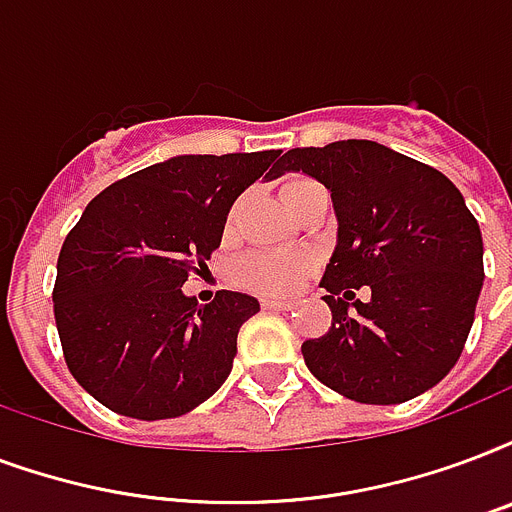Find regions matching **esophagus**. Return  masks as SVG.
Here are the masks:
<instances>
[{
    "mask_svg": "<svg viewBox=\"0 0 512 512\" xmlns=\"http://www.w3.org/2000/svg\"><path fill=\"white\" fill-rule=\"evenodd\" d=\"M263 308H271V311H290V308H295V300H290V298H263Z\"/></svg>",
    "mask_w": 512,
    "mask_h": 512,
    "instance_id": "34e87169",
    "label": "esophagus"
}]
</instances>
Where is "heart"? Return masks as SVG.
Wrapping results in <instances>:
<instances>
[{
	"instance_id": "heart-1",
	"label": "heart",
	"mask_w": 512,
	"mask_h": 512,
	"mask_svg": "<svg viewBox=\"0 0 512 512\" xmlns=\"http://www.w3.org/2000/svg\"><path fill=\"white\" fill-rule=\"evenodd\" d=\"M317 182L303 177H290L282 185V201L290 209L298 195L308 187H314ZM236 222V209L228 214V228H233ZM308 260L300 255H287V252H257V255L244 257L236 268V279L241 287H247L260 295H276V292H290L300 284V279L306 276Z\"/></svg>"
}]
</instances>
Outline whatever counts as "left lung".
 Instances as JSON below:
<instances>
[{"instance_id": "1", "label": "left lung", "mask_w": 512, "mask_h": 512, "mask_svg": "<svg viewBox=\"0 0 512 512\" xmlns=\"http://www.w3.org/2000/svg\"><path fill=\"white\" fill-rule=\"evenodd\" d=\"M330 190L338 244L322 276L333 327L300 346L308 370L354 403L395 405L454 368L483 287V239L446 174L368 139L284 152ZM368 286L362 304L353 292Z\"/></svg>"}]
</instances>
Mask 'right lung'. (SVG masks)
Here are the masks:
<instances>
[{
	"label": "right lung",
	"mask_w": 512,
	"mask_h": 512,
	"mask_svg": "<svg viewBox=\"0 0 512 512\" xmlns=\"http://www.w3.org/2000/svg\"><path fill=\"white\" fill-rule=\"evenodd\" d=\"M279 150L177 155L117 179L85 206L58 255L53 311L85 392L131 419H174L225 384L252 295L201 306L182 284L206 271L233 201L276 171Z\"/></svg>",
	"instance_id": "obj_1"
}]
</instances>
